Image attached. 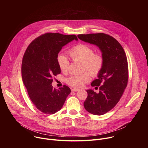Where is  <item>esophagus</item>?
Listing matches in <instances>:
<instances>
[{
  "mask_svg": "<svg viewBox=\"0 0 148 148\" xmlns=\"http://www.w3.org/2000/svg\"><path fill=\"white\" fill-rule=\"evenodd\" d=\"M73 91H74V92H77L78 91H79V89H77V88H73L71 90Z\"/></svg>",
  "mask_w": 148,
  "mask_h": 148,
  "instance_id": "34e87169",
  "label": "esophagus"
}]
</instances>
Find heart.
Wrapping results in <instances>:
<instances>
[{
    "label": "heart",
    "mask_w": 148,
    "mask_h": 148,
    "mask_svg": "<svg viewBox=\"0 0 148 148\" xmlns=\"http://www.w3.org/2000/svg\"><path fill=\"white\" fill-rule=\"evenodd\" d=\"M94 50L85 44H79L69 51V54L74 61L82 62V71L85 73L81 75H71L67 79V83L74 88H81L90 80V75L97 76L103 65V58L98 53H94ZM57 62L59 69L63 72L69 70L70 62L67 57L62 54L57 57Z\"/></svg>",
    "instance_id": "obj_1"
}]
</instances>
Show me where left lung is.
<instances>
[{
	"instance_id": "1",
	"label": "left lung",
	"mask_w": 148,
	"mask_h": 148,
	"mask_svg": "<svg viewBox=\"0 0 148 148\" xmlns=\"http://www.w3.org/2000/svg\"><path fill=\"white\" fill-rule=\"evenodd\" d=\"M77 36L84 41L96 45L102 52V69L98 78L91 84L92 87H99V92L87 90L88 96L84 102V108L88 112L102 115L115 106L127 86V58L119 42L108 34L99 33Z\"/></svg>"
}]
</instances>
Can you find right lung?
Here are the masks:
<instances>
[{
	"instance_id": "add662e5",
	"label": "right lung",
	"mask_w": 148,
	"mask_h": 148,
	"mask_svg": "<svg viewBox=\"0 0 148 148\" xmlns=\"http://www.w3.org/2000/svg\"><path fill=\"white\" fill-rule=\"evenodd\" d=\"M77 36L47 33L35 38L27 47L22 60V78L29 96L39 111L53 114L61 109L70 88H53V77L60 74L57 57L62 48Z\"/></svg>"
}]
</instances>
